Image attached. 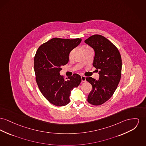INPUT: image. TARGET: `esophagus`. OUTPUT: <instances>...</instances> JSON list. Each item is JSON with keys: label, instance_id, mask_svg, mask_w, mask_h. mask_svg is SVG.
<instances>
[{"label": "esophagus", "instance_id": "1", "mask_svg": "<svg viewBox=\"0 0 146 146\" xmlns=\"http://www.w3.org/2000/svg\"><path fill=\"white\" fill-rule=\"evenodd\" d=\"M81 79H82V82H86V78L84 76H81Z\"/></svg>", "mask_w": 146, "mask_h": 146}]
</instances>
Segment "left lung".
<instances>
[{"label":"left lung","instance_id":"1","mask_svg":"<svg viewBox=\"0 0 146 146\" xmlns=\"http://www.w3.org/2000/svg\"><path fill=\"white\" fill-rule=\"evenodd\" d=\"M95 52L93 66L99 72V80L86 78L92 86L88 102L100 105L108 101L113 94L120 82L122 60L117 47L109 40L100 35H94L85 40Z\"/></svg>","mask_w":146,"mask_h":146}]
</instances>
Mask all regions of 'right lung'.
Listing matches in <instances>:
<instances>
[{
  "label": "right lung",
  "mask_w": 146,
  "mask_h": 146,
  "mask_svg": "<svg viewBox=\"0 0 146 146\" xmlns=\"http://www.w3.org/2000/svg\"><path fill=\"white\" fill-rule=\"evenodd\" d=\"M81 38H53L41 45L34 57L36 81L43 96L53 105L63 106L69 102L71 91L79 86L80 76L73 74L64 80L61 67L69 61L70 51L77 47Z\"/></svg>",
  "instance_id": "right-lung-1"
}]
</instances>
